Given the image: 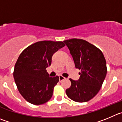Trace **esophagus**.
Returning <instances> with one entry per match:
<instances>
[{
    "label": "esophagus",
    "instance_id": "obj_1",
    "mask_svg": "<svg viewBox=\"0 0 122 122\" xmlns=\"http://www.w3.org/2000/svg\"><path fill=\"white\" fill-rule=\"evenodd\" d=\"M66 79V78H65L64 77L62 76H61V75H60V76H59V80H60V82L62 81V80H64V79Z\"/></svg>",
    "mask_w": 122,
    "mask_h": 122
}]
</instances>
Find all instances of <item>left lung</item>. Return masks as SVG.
<instances>
[{"label": "left lung", "instance_id": "obj_1", "mask_svg": "<svg viewBox=\"0 0 122 122\" xmlns=\"http://www.w3.org/2000/svg\"><path fill=\"white\" fill-rule=\"evenodd\" d=\"M64 42L72 56L75 67L81 70L78 81L70 79L71 86L66 93L75 102H87L97 94L106 77L104 56L95 46L84 40L73 38Z\"/></svg>", "mask_w": 122, "mask_h": 122}]
</instances>
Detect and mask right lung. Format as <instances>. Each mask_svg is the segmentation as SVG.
Segmentation results:
<instances>
[{"instance_id": "obj_1", "label": "right lung", "mask_w": 122, "mask_h": 122, "mask_svg": "<svg viewBox=\"0 0 122 122\" xmlns=\"http://www.w3.org/2000/svg\"><path fill=\"white\" fill-rule=\"evenodd\" d=\"M64 46L62 41H41L28 46L20 55L14 78L20 93L28 102L41 105L51 99L59 77H49L46 69L51 65L53 55Z\"/></svg>"}]
</instances>
